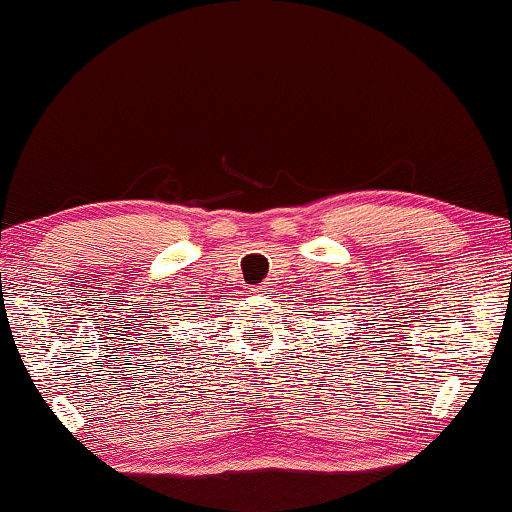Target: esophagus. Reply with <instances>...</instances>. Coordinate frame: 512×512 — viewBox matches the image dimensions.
Returning <instances> with one entry per match:
<instances>
[{"label":"esophagus","instance_id":"1","mask_svg":"<svg viewBox=\"0 0 512 512\" xmlns=\"http://www.w3.org/2000/svg\"><path fill=\"white\" fill-rule=\"evenodd\" d=\"M271 290V287L269 285H259V287H255V290L253 292H257V294H264V292H269Z\"/></svg>","mask_w":512,"mask_h":512}]
</instances>
